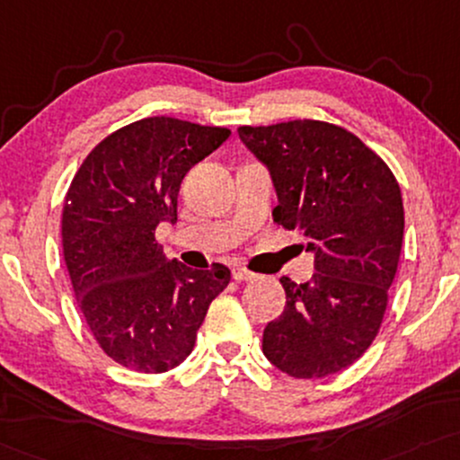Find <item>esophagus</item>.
Instances as JSON below:
<instances>
[{
  "label": "esophagus",
  "instance_id": "1",
  "mask_svg": "<svg viewBox=\"0 0 460 460\" xmlns=\"http://www.w3.org/2000/svg\"><path fill=\"white\" fill-rule=\"evenodd\" d=\"M231 276H234V280H237V283H242V280L257 279V274L251 272V270H246L244 265H235V268L231 270Z\"/></svg>",
  "mask_w": 460,
  "mask_h": 460
}]
</instances>
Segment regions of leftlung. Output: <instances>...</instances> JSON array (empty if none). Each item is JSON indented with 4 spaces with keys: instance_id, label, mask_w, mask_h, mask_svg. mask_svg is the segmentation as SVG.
<instances>
[{
    "instance_id": "obj_1",
    "label": "left lung",
    "mask_w": 460,
    "mask_h": 460,
    "mask_svg": "<svg viewBox=\"0 0 460 460\" xmlns=\"http://www.w3.org/2000/svg\"><path fill=\"white\" fill-rule=\"evenodd\" d=\"M240 139L272 173L274 220L306 237L311 283L283 276L287 304L263 330V353L289 377L351 367L373 345L401 259V188L356 135L319 119L240 126Z\"/></svg>"
}]
</instances>
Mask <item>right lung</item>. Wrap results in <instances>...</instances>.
I'll list each match as a JSON object with an SVG mask.
<instances>
[{
  "label": "right lung",
  "instance_id": "1",
  "mask_svg": "<svg viewBox=\"0 0 460 460\" xmlns=\"http://www.w3.org/2000/svg\"><path fill=\"white\" fill-rule=\"evenodd\" d=\"M231 130L156 115L111 132L87 154L64 199L62 246L72 289L101 349L137 373L190 356L209 304L229 285L223 263L169 261L156 240L177 220L181 180Z\"/></svg>",
  "mask_w": 460,
  "mask_h": 460
}]
</instances>
